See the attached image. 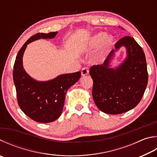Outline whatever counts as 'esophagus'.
<instances>
[{
	"mask_svg": "<svg viewBox=\"0 0 157 157\" xmlns=\"http://www.w3.org/2000/svg\"><path fill=\"white\" fill-rule=\"evenodd\" d=\"M81 73H82V76L87 75H88V73H89V69H88V67H84L82 69Z\"/></svg>",
	"mask_w": 157,
	"mask_h": 157,
	"instance_id": "obj_1",
	"label": "esophagus"
}]
</instances>
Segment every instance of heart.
<instances>
[{"label": "heart", "instance_id": "1", "mask_svg": "<svg viewBox=\"0 0 157 157\" xmlns=\"http://www.w3.org/2000/svg\"><path fill=\"white\" fill-rule=\"evenodd\" d=\"M114 42V38L111 36H106L104 32L96 33L93 37H91L88 42L89 46L93 49H97L101 47L100 52L99 56L101 57L104 56L105 52L112 46Z\"/></svg>", "mask_w": 157, "mask_h": 157}]
</instances>
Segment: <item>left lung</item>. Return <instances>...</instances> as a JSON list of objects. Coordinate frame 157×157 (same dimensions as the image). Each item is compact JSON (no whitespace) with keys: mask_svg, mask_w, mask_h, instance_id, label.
<instances>
[{"mask_svg":"<svg viewBox=\"0 0 157 157\" xmlns=\"http://www.w3.org/2000/svg\"><path fill=\"white\" fill-rule=\"evenodd\" d=\"M122 46L126 48L127 58L119 66L111 67L115 53ZM115 48L104 64L93 65L89 72L93 80L95 104L102 112L111 115L135 108L144 95L148 79L146 56L135 39L125 36L117 42Z\"/></svg>","mask_w":157,"mask_h":157,"instance_id":"obj_1","label":"left lung"}]
</instances>
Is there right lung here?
Here are the masks:
<instances>
[{"instance_id": "add662e5", "label": "right lung", "mask_w": 157, "mask_h": 157, "mask_svg": "<svg viewBox=\"0 0 157 157\" xmlns=\"http://www.w3.org/2000/svg\"><path fill=\"white\" fill-rule=\"evenodd\" d=\"M57 34L58 31L31 36L20 49L13 65V78L19 106L25 115L40 123H49L59 117L68 89L81 77L78 71L62 74L48 81H38L25 71L22 58L27 45L41 38L52 39Z\"/></svg>"}]
</instances>
